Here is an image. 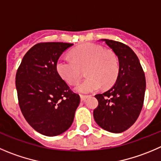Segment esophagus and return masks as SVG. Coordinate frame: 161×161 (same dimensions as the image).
<instances>
[{
  "label": "esophagus",
  "mask_w": 161,
  "mask_h": 161,
  "mask_svg": "<svg viewBox=\"0 0 161 161\" xmlns=\"http://www.w3.org/2000/svg\"><path fill=\"white\" fill-rule=\"evenodd\" d=\"M80 100L81 101H85L88 97V96H85V95H80Z\"/></svg>",
  "instance_id": "esophagus-1"
}]
</instances>
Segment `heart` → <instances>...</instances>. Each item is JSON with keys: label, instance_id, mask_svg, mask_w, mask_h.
Here are the masks:
<instances>
[{"label": "heart", "instance_id": "heart-1", "mask_svg": "<svg viewBox=\"0 0 161 161\" xmlns=\"http://www.w3.org/2000/svg\"><path fill=\"white\" fill-rule=\"evenodd\" d=\"M73 59L61 57L56 63L59 76L69 85L77 84L81 78V69H86L88 76L76 88V91L89 93L103 86L109 88L115 83L119 73V64L115 53L102 46L87 42L71 51Z\"/></svg>", "mask_w": 161, "mask_h": 161}]
</instances>
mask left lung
I'll list each match as a JSON object with an SVG mask.
<instances>
[{
	"instance_id": "obj_1",
	"label": "left lung",
	"mask_w": 161,
	"mask_h": 161,
	"mask_svg": "<svg viewBox=\"0 0 161 161\" xmlns=\"http://www.w3.org/2000/svg\"><path fill=\"white\" fill-rule=\"evenodd\" d=\"M102 40L118 57L119 73L112 88L95 96L99 104L93 117L101 128L118 134L129 129L140 114L146 87L145 76L132 49L117 41Z\"/></svg>"
}]
</instances>
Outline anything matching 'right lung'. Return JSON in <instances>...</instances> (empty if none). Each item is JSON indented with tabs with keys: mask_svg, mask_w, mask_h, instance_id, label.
Segmentation results:
<instances>
[{
	"mask_svg": "<svg viewBox=\"0 0 161 161\" xmlns=\"http://www.w3.org/2000/svg\"><path fill=\"white\" fill-rule=\"evenodd\" d=\"M73 45L36 44L26 53L16 72L21 112L33 129L48 137L59 135L71 126L80 101L56 69L59 57Z\"/></svg>",
	"mask_w": 161,
	"mask_h": 161,
	"instance_id": "right-lung-1",
	"label": "right lung"
}]
</instances>
